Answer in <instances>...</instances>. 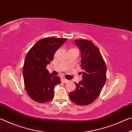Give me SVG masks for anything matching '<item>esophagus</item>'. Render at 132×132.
Listing matches in <instances>:
<instances>
[{"mask_svg":"<svg viewBox=\"0 0 132 132\" xmlns=\"http://www.w3.org/2000/svg\"><path fill=\"white\" fill-rule=\"evenodd\" d=\"M61 81L63 82H64V83L69 82V80H67L66 79H64V78H62V79H61Z\"/></svg>","mask_w":132,"mask_h":132,"instance_id":"esophagus-1","label":"esophagus"}]
</instances>
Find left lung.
I'll return each instance as SVG.
<instances>
[{
  "mask_svg": "<svg viewBox=\"0 0 132 132\" xmlns=\"http://www.w3.org/2000/svg\"><path fill=\"white\" fill-rule=\"evenodd\" d=\"M81 54L82 80L75 82L76 89L69 93L76 104L87 105L97 99L106 81V66L98 48L86 39H75Z\"/></svg>",
  "mask_w": 132,
  "mask_h": 132,
  "instance_id": "8db88e82",
  "label": "left lung"
}]
</instances>
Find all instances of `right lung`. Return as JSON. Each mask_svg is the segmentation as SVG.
<instances>
[{
    "label": "right lung",
    "mask_w": 132,
    "mask_h": 132,
    "mask_svg": "<svg viewBox=\"0 0 132 132\" xmlns=\"http://www.w3.org/2000/svg\"><path fill=\"white\" fill-rule=\"evenodd\" d=\"M66 41V38H43L36 42L27 54L23 73L24 86L34 101L44 103L54 97V88L61 82V79L50 74L46 68Z\"/></svg>",
    "instance_id": "obj_1"
}]
</instances>
